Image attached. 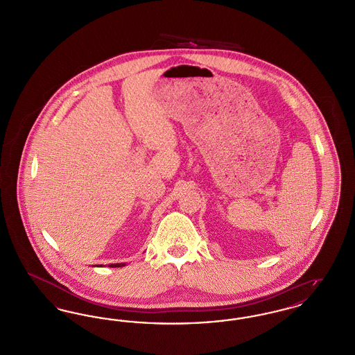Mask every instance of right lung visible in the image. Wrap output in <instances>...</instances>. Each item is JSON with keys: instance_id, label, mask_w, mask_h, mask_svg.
<instances>
[{"instance_id": "1", "label": "right lung", "mask_w": 355, "mask_h": 355, "mask_svg": "<svg viewBox=\"0 0 355 355\" xmlns=\"http://www.w3.org/2000/svg\"><path fill=\"white\" fill-rule=\"evenodd\" d=\"M122 266H125V263H112L110 265V268H122Z\"/></svg>"}]
</instances>
